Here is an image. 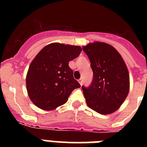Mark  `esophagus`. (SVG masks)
I'll return each instance as SVG.
<instances>
[{"mask_svg":"<svg viewBox=\"0 0 147 147\" xmlns=\"http://www.w3.org/2000/svg\"><path fill=\"white\" fill-rule=\"evenodd\" d=\"M79 81V82H80V85H82V83H83V80H82V78H81V79H80V80H78Z\"/></svg>","mask_w":147,"mask_h":147,"instance_id":"1","label":"esophagus"}]
</instances>
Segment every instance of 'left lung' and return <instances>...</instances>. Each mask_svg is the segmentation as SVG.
<instances>
[{
  "mask_svg": "<svg viewBox=\"0 0 147 147\" xmlns=\"http://www.w3.org/2000/svg\"><path fill=\"white\" fill-rule=\"evenodd\" d=\"M93 72L89 87L82 86L87 105L100 114L119 108L129 90V76L125 62L112 45L95 42L83 46Z\"/></svg>",
  "mask_w": 147,
  "mask_h": 147,
  "instance_id": "left-lung-1",
  "label": "left lung"
}]
</instances>
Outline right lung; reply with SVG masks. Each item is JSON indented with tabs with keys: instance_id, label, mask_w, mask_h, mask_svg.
Returning <instances> with one entry per match:
<instances>
[{
	"instance_id": "obj_1",
	"label": "right lung",
	"mask_w": 147,
	"mask_h": 147,
	"mask_svg": "<svg viewBox=\"0 0 147 147\" xmlns=\"http://www.w3.org/2000/svg\"><path fill=\"white\" fill-rule=\"evenodd\" d=\"M80 51L78 45L55 42L46 45L35 57L27 73L26 88L37 107L54 110L65 104L73 90L81 87L68 65Z\"/></svg>"
}]
</instances>
